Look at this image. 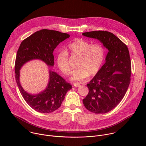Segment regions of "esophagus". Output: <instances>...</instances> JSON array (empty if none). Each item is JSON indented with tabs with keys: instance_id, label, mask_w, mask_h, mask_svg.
I'll use <instances>...</instances> for the list:
<instances>
[{
	"instance_id": "esophagus-1",
	"label": "esophagus",
	"mask_w": 146,
	"mask_h": 146,
	"mask_svg": "<svg viewBox=\"0 0 146 146\" xmlns=\"http://www.w3.org/2000/svg\"><path fill=\"white\" fill-rule=\"evenodd\" d=\"M73 86H74V87H78L80 86V84H78V83H77V82H73Z\"/></svg>"
}]
</instances>
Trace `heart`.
<instances>
[{
	"instance_id": "b5f03b06",
	"label": "heart",
	"mask_w": 146,
	"mask_h": 146,
	"mask_svg": "<svg viewBox=\"0 0 146 146\" xmlns=\"http://www.w3.org/2000/svg\"><path fill=\"white\" fill-rule=\"evenodd\" d=\"M66 51L67 53L65 51L58 52L57 65L62 73L68 75L71 71L68 54L72 58H78L76 65L78 68L72 72L70 77L73 81H82L89 76L96 75L105 60V51L101 44H91L83 39H77L70 43Z\"/></svg>"
}]
</instances>
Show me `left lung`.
<instances>
[{
  "mask_svg": "<svg viewBox=\"0 0 146 146\" xmlns=\"http://www.w3.org/2000/svg\"><path fill=\"white\" fill-rule=\"evenodd\" d=\"M97 38L109 52L106 63L87 84L89 92L82 100L85 108L95 114L114 109L123 99L131 81V62L127 45L113 33L105 31L82 33Z\"/></svg>",
  "mask_w": 146,
  "mask_h": 146,
  "instance_id": "8db88e82",
  "label": "left lung"
}]
</instances>
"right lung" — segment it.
<instances>
[{"instance_id": "right-lung-1", "label": "right lung", "mask_w": 146, "mask_h": 146, "mask_svg": "<svg viewBox=\"0 0 146 146\" xmlns=\"http://www.w3.org/2000/svg\"><path fill=\"white\" fill-rule=\"evenodd\" d=\"M66 33L47 29H41L24 39L17 51L15 62V80L24 100L33 110L50 113L57 110L72 85L57 73L50 71V81L45 91L32 95L26 92L19 82V70L27 62L38 59L48 66L54 65V50L62 41L69 37Z\"/></svg>"}]
</instances>
